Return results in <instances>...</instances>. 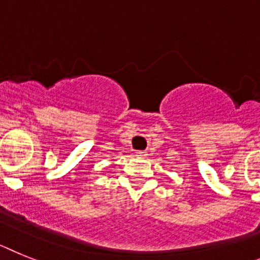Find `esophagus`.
Here are the masks:
<instances>
[{"mask_svg":"<svg viewBox=\"0 0 260 260\" xmlns=\"http://www.w3.org/2000/svg\"><path fill=\"white\" fill-rule=\"evenodd\" d=\"M136 155H139V157H145V152H136Z\"/></svg>","mask_w":260,"mask_h":260,"instance_id":"esophagus-1","label":"esophagus"}]
</instances>
